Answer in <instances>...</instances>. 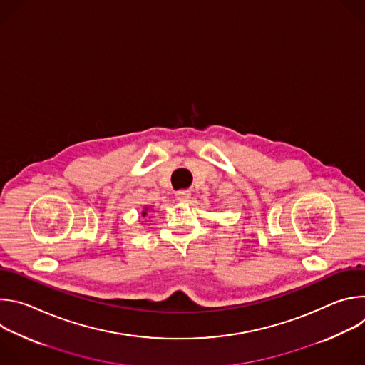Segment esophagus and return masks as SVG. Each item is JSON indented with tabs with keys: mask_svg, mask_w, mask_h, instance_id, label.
Masks as SVG:
<instances>
[{
	"mask_svg": "<svg viewBox=\"0 0 365 365\" xmlns=\"http://www.w3.org/2000/svg\"><path fill=\"white\" fill-rule=\"evenodd\" d=\"M176 199L180 202H187L190 199V192L187 190H178L176 192Z\"/></svg>",
	"mask_w": 365,
	"mask_h": 365,
	"instance_id": "34e87169",
	"label": "esophagus"
}]
</instances>
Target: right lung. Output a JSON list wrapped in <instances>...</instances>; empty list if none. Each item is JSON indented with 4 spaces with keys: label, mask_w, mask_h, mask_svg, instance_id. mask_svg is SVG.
<instances>
[{
    "label": "right lung",
    "mask_w": 365,
    "mask_h": 365,
    "mask_svg": "<svg viewBox=\"0 0 365 365\" xmlns=\"http://www.w3.org/2000/svg\"><path fill=\"white\" fill-rule=\"evenodd\" d=\"M145 214H147V211H144V212H143V217H145Z\"/></svg>",
    "instance_id": "right-lung-1"
}]
</instances>
